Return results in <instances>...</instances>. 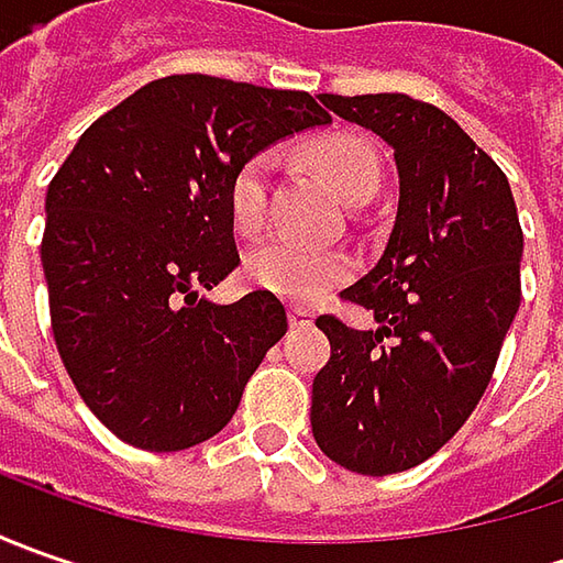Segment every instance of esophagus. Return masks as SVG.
Segmentation results:
<instances>
[{
	"mask_svg": "<svg viewBox=\"0 0 563 563\" xmlns=\"http://www.w3.org/2000/svg\"><path fill=\"white\" fill-rule=\"evenodd\" d=\"M291 325L294 329H303V325H313V310L307 307H291Z\"/></svg>",
	"mask_w": 563,
	"mask_h": 563,
	"instance_id": "esophagus-1",
	"label": "esophagus"
}]
</instances>
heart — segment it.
I'll list each match as a JSON object with an SVG mask.
<instances>
[{
  "mask_svg": "<svg viewBox=\"0 0 563 563\" xmlns=\"http://www.w3.org/2000/svg\"><path fill=\"white\" fill-rule=\"evenodd\" d=\"M310 163L329 178V185L347 203H366L378 187L376 153L351 134H329L307 146ZM272 156L253 153L234 168L228 181V216L238 231L253 234L269 216ZM250 285L278 294L294 303H316L325 294L351 282L354 260L344 250H322L291 238H269L250 250L244 260Z\"/></svg>",
  "mask_w": 563,
  "mask_h": 563,
  "instance_id": "b5f03b06",
  "label": "heart"
}]
</instances>
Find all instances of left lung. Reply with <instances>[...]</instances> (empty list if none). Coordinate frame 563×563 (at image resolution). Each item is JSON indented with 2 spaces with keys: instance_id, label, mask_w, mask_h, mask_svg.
Here are the masks:
<instances>
[{
  "instance_id": "obj_1",
  "label": "left lung",
  "mask_w": 563,
  "mask_h": 563,
  "mask_svg": "<svg viewBox=\"0 0 563 563\" xmlns=\"http://www.w3.org/2000/svg\"><path fill=\"white\" fill-rule=\"evenodd\" d=\"M322 102L395 150L388 247L341 300L376 329L319 316L332 357L313 378V439L351 473L429 461L486 395L520 307L523 231L505 172L432 102L404 93Z\"/></svg>"
}]
</instances>
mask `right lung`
Listing matches in <instances>:
<instances>
[{
    "instance_id": "obj_1",
    "label": "right lung",
    "mask_w": 563,
    "mask_h": 563,
    "mask_svg": "<svg viewBox=\"0 0 563 563\" xmlns=\"http://www.w3.org/2000/svg\"><path fill=\"white\" fill-rule=\"evenodd\" d=\"M325 121L303 90L159 77L99 115L55 172L40 244L55 347L121 442L181 451L234 417L288 313L269 291L228 307L200 294L241 263L228 181Z\"/></svg>"
}]
</instances>
